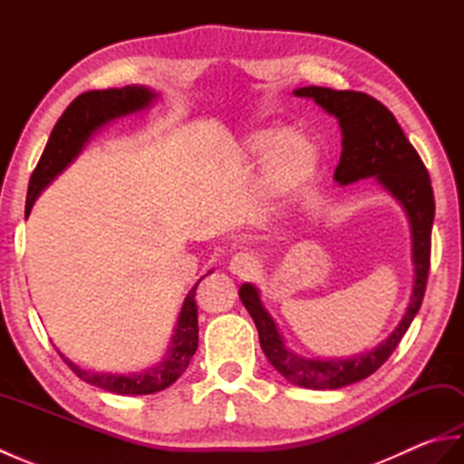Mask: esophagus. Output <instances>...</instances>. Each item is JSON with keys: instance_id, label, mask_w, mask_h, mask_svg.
I'll return each instance as SVG.
<instances>
[{"instance_id": "1", "label": "esophagus", "mask_w": 464, "mask_h": 464, "mask_svg": "<svg viewBox=\"0 0 464 464\" xmlns=\"http://www.w3.org/2000/svg\"><path fill=\"white\" fill-rule=\"evenodd\" d=\"M255 263H257V261H255L253 255L243 253V251L235 253L231 261H229V271L235 273V275H239V277H247V275L253 273L255 267H257Z\"/></svg>"}]
</instances>
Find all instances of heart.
Returning <instances> with one entry per match:
<instances>
[{
	"label": "heart",
	"instance_id": "heart-1",
	"mask_svg": "<svg viewBox=\"0 0 464 464\" xmlns=\"http://www.w3.org/2000/svg\"><path fill=\"white\" fill-rule=\"evenodd\" d=\"M243 163H265V189L275 201L297 197L319 169V147L299 131L253 130L237 145Z\"/></svg>",
	"mask_w": 464,
	"mask_h": 464
}]
</instances>
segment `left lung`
I'll use <instances>...</instances> for the list:
<instances>
[{"instance_id":"left-lung-1","label":"left lung","mask_w":464,"mask_h":464,"mask_svg":"<svg viewBox=\"0 0 464 464\" xmlns=\"http://www.w3.org/2000/svg\"><path fill=\"white\" fill-rule=\"evenodd\" d=\"M293 93L304 97V100H313L321 110L339 121L343 150L333 179L339 185H351L359 179L374 177V181L392 199L399 201L411 225L412 267H415L411 303L397 329L371 351L353 354L347 359L301 357L285 344L277 323L265 309L259 289L251 283L241 285L239 297L255 321L261 349L273 367L297 387L313 391L341 389L367 379L377 371L397 349L402 334L407 333L420 309L430 267V229L432 219H435V197H432L427 167L422 165L415 147L402 133L395 115L381 102L361 92H337L317 85L299 87Z\"/></svg>"}]
</instances>
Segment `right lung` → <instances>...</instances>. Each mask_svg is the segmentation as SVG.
<instances>
[{
	"instance_id": "add662e5",
	"label": "right lung",
	"mask_w": 464,
	"mask_h": 464,
	"mask_svg": "<svg viewBox=\"0 0 464 464\" xmlns=\"http://www.w3.org/2000/svg\"><path fill=\"white\" fill-rule=\"evenodd\" d=\"M157 97H160V93H155L145 85H125L121 90L115 87V90L85 92L80 97H75L72 105L65 110V113L59 117L52 135H49L42 160H39L35 171L32 173L27 189L25 213L29 215L39 193H42L67 165H72V161L82 153L83 145L92 140V135L95 131H100L107 123L120 120V117L147 110V107H151L153 102H157ZM201 279L195 283V287L189 293H187L179 319H177L175 324L169 349H167L165 357L160 362H155L153 367H147L141 372L127 374L97 372L92 369L87 371L77 367V364L73 361H69L65 354H62L63 361L67 362V367L82 381L103 391L115 392V395H153V392L165 391L181 377L187 367H189V361L197 351V343H199L195 291Z\"/></svg>"
}]
</instances>
